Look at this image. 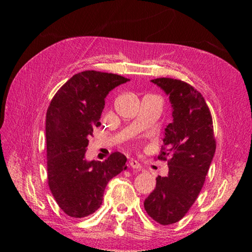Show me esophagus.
I'll list each match as a JSON object with an SVG mask.
<instances>
[{
  "label": "esophagus",
  "mask_w": 252,
  "mask_h": 252,
  "mask_svg": "<svg viewBox=\"0 0 252 252\" xmlns=\"http://www.w3.org/2000/svg\"><path fill=\"white\" fill-rule=\"evenodd\" d=\"M129 165L132 169H141V164H140L138 161L133 160V159L129 160Z\"/></svg>",
  "instance_id": "esophagus-1"
}]
</instances>
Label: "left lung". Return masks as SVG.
Masks as SVG:
<instances>
[{
  "label": "left lung",
  "mask_w": 252,
  "mask_h": 252,
  "mask_svg": "<svg viewBox=\"0 0 252 252\" xmlns=\"http://www.w3.org/2000/svg\"><path fill=\"white\" fill-rule=\"evenodd\" d=\"M169 95L173 121L164 130L158 159L168 161L167 177H158L144 209L158 223L181 220L201 191L216 151L212 117L201 93L171 78L151 80Z\"/></svg>",
  "instance_id": "1"
}]
</instances>
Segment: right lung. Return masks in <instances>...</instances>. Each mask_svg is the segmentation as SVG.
I'll return each instance as SVG.
<instances>
[{"label": "right lung", "mask_w": 252, "mask_h": 252, "mask_svg": "<svg viewBox=\"0 0 252 252\" xmlns=\"http://www.w3.org/2000/svg\"><path fill=\"white\" fill-rule=\"evenodd\" d=\"M129 79L99 71L74 74L59 89L46 111L48 183L55 201L72 218H83L102 204L108 182L126 170V158L87 161L89 136L100 126L108 93Z\"/></svg>", "instance_id": "obj_1"}]
</instances>
